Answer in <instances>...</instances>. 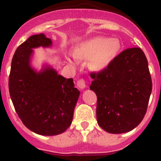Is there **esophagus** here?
Returning a JSON list of instances; mask_svg holds the SVG:
<instances>
[{
    "label": "esophagus",
    "instance_id": "1",
    "mask_svg": "<svg viewBox=\"0 0 161 161\" xmlns=\"http://www.w3.org/2000/svg\"><path fill=\"white\" fill-rule=\"evenodd\" d=\"M77 86L80 88V89H84L85 88V80L83 79V78H80L77 80Z\"/></svg>",
    "mask_w": 161,
    "mask_h": 161
}]
</instances>
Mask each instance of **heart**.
Segmentation results:
<instances>
[{
	"label": "heart",
	"mask_w": 161,
	"mask_h": 161,
	"mask_svg": "<svg viewBox=\"0 0 161 161\" xmlns=\"http://www.w3.org/2000/svg\"><path fill=\"white\" fill-rule=\"evenodd\" d=\"M120 44L117 39L108 38H93L85 44L81 55L85 57L93 58L92 65L97 69H102L107 66L117 55Z\"/></svg>",
	"instance_id": "b5f03b06"
}]
</instances>
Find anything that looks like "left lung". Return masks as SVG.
Listing matches in <instances>:
<instances>
[{
  "instance_id": "left-lung-1",
  "label": "left lung",
  "mask_w": 161,
  "mask_h": 161,
  "mask_svg": "<svg viewBox=\"0 0 161 161\" xmlns=\"http://www.w3.org/2000/svg\"><path fill=\"white\" fill-rule=\"evenodd\" d=\"M97 95V120L112 134L130 131L147 112L153 82L148 63L139 47L123 50L99 72H91Z\"/></svg>"
}]
</instances>
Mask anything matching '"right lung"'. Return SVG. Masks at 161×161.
Here are the masks:
<instances>
[{
  "mask_svg": "<svg viewBox=\"0 0 161 161\" xmlns=\"http://www.w3.org/2000/svg\"><path fill=\"white\" fill-rule=\"evenodd\" d=\"M51 45L43 34L30 37L17 48L8 76L18 117L28 129L42 136H56L70 126L80 95L72 78L66 79L50 68L36 72L30 66L32 48Z\"/></svg>",
  "mask_w": 161,
  "mask_h": 161,
  "instance_id": "obj_1",
  "label": "right lung"
}]
</instances>
